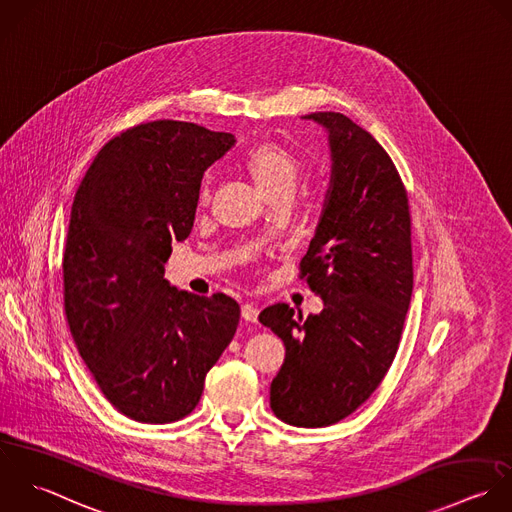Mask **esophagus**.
I'll return each mask as SVG.
<instances>
[{"mask_svg":"<svg viewBox=\"0 0 512 512\" xmlns=\"http://www.w3.org/2000/svg\"><path fill=\"white\" fill-rule=\"evenodd\" d=\"M241 317H243L245 321H249V323H255L257 317H259V309H257L255 305H251V303H245V305L241 307Z\"/></svg>","mask_w":512,"mask_h":512,"instance_id":"34e87169","label":"esophagus"}]
</instances>
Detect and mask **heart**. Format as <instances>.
Returning a JSON list of instances; mask_svg holds the SVG:
<instances>
[{
	"label": "heart",
	"mask_w": 512,
	"mask_h": 512,
	"mask_svg": "<svg viewBox=\"0 0 512 512\" xmlns=\"http://www.w3.org/2000/svg\"><path fill=\"white\" fill-rule=\"evenodd\" d=\"M245 167L263 193L269 197L277 193H293L295 183L301 175V159L281 143L265 141L255 145L247 157ZM201 197H209V187L205 185Z\"/></svg>",
	"instance_id": "b5f03b06"
}]
</instances>
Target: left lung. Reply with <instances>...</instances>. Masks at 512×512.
I'll list each match as a JSON object with an SVG mask.
<instances>
[{
  "mask_svg": "<svg viewBox=\"0 0 512 512\" xmlns=\"http://www.w3.org/2000/svg\"><path fill=\"white\" fill-rule=\"evenodd\" d=\"M327 127L333 175L299 279L325 309L303 319L277 303L259 321L287 357L271 383V409L293 427H329L383 383L413 295L411 211L405 183L377 139L335 111L305 115Z\"/></svg>",
  "mask_w": 512,
  "mask_h": 512,
  "instance_id": "1",
  "label": "left lung"
}]
</instances>
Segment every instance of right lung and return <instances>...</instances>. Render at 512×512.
<instances>
[{"instance_id":"add662e5","label":"right lung","mask_w":512,"mask_h":512,"mask_svg":"<svg viewBox=\"0 0 512 512\" xmlns=\"http://www.w3.org/2000/svg\"><path fill=\"white\" fill-rule=\"evenodd\" d=\"M233 143L197 123H139L101 147L75 193L61 261L67 327L103 397L137 423L187 417L237 331L235 299L163 279L171 243L193 229L205 169Z\"/></svg>"}]
</instances>
